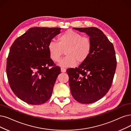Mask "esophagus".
<instances>
[{"instance_id":"1","label":"esophagus","mask_w":131,"mask_h":131,"mask_svg":"<svg viewBox=\"0 0 131 131\" xmlns=\"http://www.w3.org/2000/svg\"><path fill=\"white\" fill-rule=\"evenodd\" d=\"M61 70L62 72H65L66 71V69L65 68H61Z\"/></svg>"}]
</instances>
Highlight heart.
Listing matches in <instances>:
<instances>
[{
	"label": "heart",
	"mask_w": 131,
	"mask_h": 131,
	"mask_svg": "<svg viewBox=\"0 0 131 131\" xmlns=\"http://www.w3.org/2000/svg\"><path fill=\"white\" fill-rule=\"evenodd\" d=\"M58 42L51 41L48 45L50 59L54 62H59L64 54L67 55L60 62L59 65L62 67H72L76 62L81 63L89 56L92 43L90 39L84 37L75 31L68 30L61 34Z\"/></svg>",
	"instance_id": "heart-1"
}]
</instances>
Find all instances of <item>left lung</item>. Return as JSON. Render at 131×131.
<instances>
[{
    "instance_id": "8db88e82",
    "label": "left lung",
    "mask_w": 131,
    "mask_h": 131,
    "mask_svg": "<svg viewBox=\"0 0 131 131\" xmlns=\"http://www.w3.org/2000/svg\"><path fill=\"white\" fill-rule=\"evenodd\" d=\"M89 36L92 49L88 58L75 68H69V84L72 97L82 104L103 98L110 89L117 67L113 44L99 29L74 28Z\"/></svg>"
}]
</instances>
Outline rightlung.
I'll use <instances>...</instances> for the list:
<instances>
[{"label": "right lung", "mask_w": 131, "mask_h": 131, "mask_svg": "<svg viewBox=\"0 0 131 131\" xmlns=\"http://www.w3.org/2000/svg\"><path fill=\"white\" fill-rule=\"evenodd\" d=\"M60 28L33 27L15 40L7 59L10 87L21 100L40 105L51 96L61 68L49 55L48 45Z\"/></svg>", "instance_id": "1"}]
</instances>
